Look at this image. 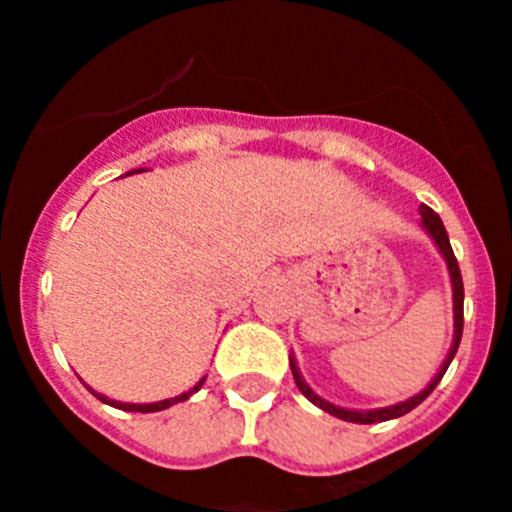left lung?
<instances>
[{"mask_svg": "<svg viewBox=\"0 0 512 512\" xmlns=\"http://www.w3.org/2000/svg\"><path fill=\"white\" fill-rule=\"evenodd\" d=\"M420 217H423V225L425 230L431 233V238L436 241L438 251L443 253V259H446V264H449V274H451V284H454V346H451L449 356H446V361H443L441 372L436 374V379H433L428 387H425L420 395L410 397V400L400 402V405H392V408H382V410H366V413H359V410H343V408H336V405H330V402H325L323 397H318L315 392L310 390L305 384V379L300 377V372H297L295 361L289 359V366H292V377H295V384L300 387L302 395L307 397L310 402H315L320 410H325V413L336 415V418L341 420H348V423H382V420H392V418H400V415L410 413L413 408H418L420 402L425 400V397L431 395L433 390H436V384L441 382V377L446 374V369H449L451 359L456 356V348H459V341H461V330H464V282H461V271H459V261H456L454 251H451V243H449V235H446V228H443L441 217L436 215V212L431 210L428 205H420Z\"/></svg>", "mask_w": 512, "mask_h": 512, "instance_id": "left-lung-1", "label": "left lung"}]
</instances>
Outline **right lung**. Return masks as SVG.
Masks as SVG:
<instances>
[{
  "label": "right lung",
  "mask_w": 512,
  "mask_h": 512,
  "mask_svg": "<svg viewBox=\"0 0 512 512\" xmlns=\"http://www.w3.org/2000/svg\"><path fill=\"white\" fill-rule=\"evenodd\" d=\"M202 384H205V377H202L200 382L194 384L192 390H189V392H184V395H179V397H171V400L153 402V405H130V402H115V400H107V397H104V395H99V392H94V390H92V395H97V400L107 402V405H112V408L128 410V413H158V410H166V408H171V405H174V402H182V400H187L189 395H194V392L200 390Z\"/></svg>",
  "instance_id": "add662e5"
}]
</instances>
